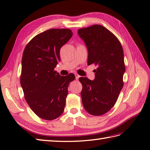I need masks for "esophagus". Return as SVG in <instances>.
Masks as SVG:
<instances>
[{
	"mask_svg": "<svg viewBox=\"0 0 150 150\" xmlns=\"http://www.w3.org/2000/svg\"><path fill=\"white\" fill-rule=\"evenodd\" d=\"M79 77H80V76H79L78 74H75V79H76V80H78Z\"/></svg>",
	"mask_w": 150,
	"mask_h": 150,
	"instance_id": "1",
	"label": "esophagus"
}]
</instances>
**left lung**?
Masks as SVG:
<instances>
[{
    "instance_id": "left-lung-1",
    "label": "left lung",
    "mask_w": 150,
    "mask_h": 150,
    "mask_svg": "<svg viewBox=\"0 0 150 150\" xmlns=\"http://www.w3.org/2000/svg\"><path fill=\"white\" fill-rule=\"evenodd\" d=\"M78 34L88 48V64L97 66L93 81L79 78L82 104L92 115H102L114 106L123 87L122 47L115 35L101 25L81 28Z\"/></svg>"
}]
</instances>
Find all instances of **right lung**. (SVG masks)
<instances>
[{
  "instance_id": "1",
  "label": "right lung",
  "mask_w": 150,
  "mask_h": 150,
  "mask_svg": "<svg viewBox=\"0 0 150 150\" xmlns=\"http://www.w3.org/2000/svg\"><path fill=\"white\" fill-rule=\"evenodd\" d=\"M69 29H50L28 43L22 58L21 84L28 104L38 117L54 120L64 110L73 73L61 76L54 70L60 60V50L71 39Z\"/></svg>"
}]
</instances>
